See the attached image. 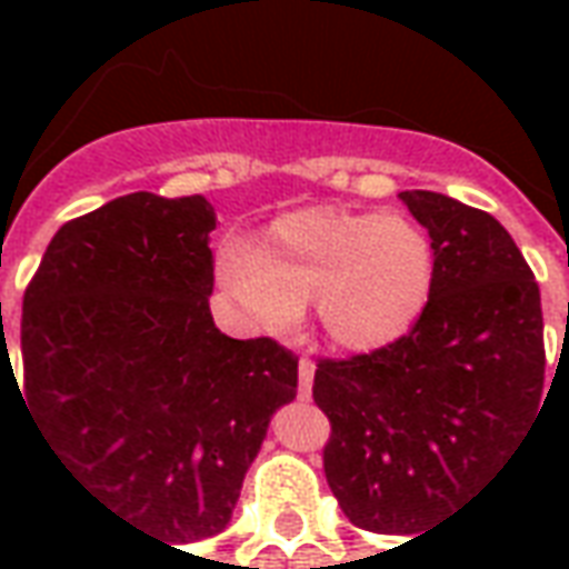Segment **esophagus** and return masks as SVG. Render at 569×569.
Listing matches in <instances>:
<instances>
[{
    "mask_svg": "<svg viewBox=\"0 0 569 569\" xmlns=\"http://www.w3.org/2000/svg\"><path fill=\"white\" fill-rule=\"evenodd\" d=\"M313 362L310 359H301L298 362V396L301 399H310V393H313Z\"/></svg>",
    "mask_w": 569,
    "mask_h": 569,
    "instance_id": "esophagus-1",
    "label": "esophagus"
}]
</instances>
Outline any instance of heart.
Masks as SVG:
<instances>
[{
    "mask_svg": "<svg viewBox=\"0 0 569 569\" xmlns=\"http://www.w3.org/2000/svg\"><path fill=\"white\" fill-rule=\"evenodd\" d=\"M216 271L237 308L264 329L292 326L313 298L335 345L371 353L411 332L427 310L436 247L408 216L317 203L280 216L261 252L224 247Z\"/></svg>",
    "mask_w": 569,
    "mask_h": 569,
    "instance_id": "b5f03b06",
    "label": "heart"
}]
</instances>
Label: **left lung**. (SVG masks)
Instances as JSON below:
<instances>
[{
	"instance_id": "obj_1",
	"label": "left lung",
	"mask_w": 569,
	"mask_h": 569,
	"mask_svg": "<svg viewBox=\"0 0 569 569\" xmlns=\"http://www.w3.org/2000/svg\"><path fill=\"white\" fill-rule=\"evenodd\" d=\"M399 200L436 247L427 310L375 353L322 359L313 402L332 420L322 466L347 518L418 539L537 423L546 350L539 286L509 231L439 191Z\"/></svg>"
}]
</instances>
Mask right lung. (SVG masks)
I'll use <instances>...</instances> for the list:
<instances>
[{"label": "right lung", "instance_id": "add662e5", "mask_svg": "<svg viewBox=\"0 0 569 569\" xmlns=\"http://www.w3.org/2000/svg\"><path fill=\"white\" fill-rule=\"evenodd\" d=\"M212 228L200 194L109 200L57 231L20 320L18 393L57 460L173 546L228 527L273 411L298 393L296 353L216 329Z\"/></svg>", "mask_w": 569, "mask_h": 569}]
</instances>
